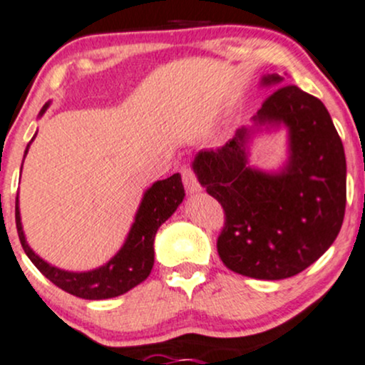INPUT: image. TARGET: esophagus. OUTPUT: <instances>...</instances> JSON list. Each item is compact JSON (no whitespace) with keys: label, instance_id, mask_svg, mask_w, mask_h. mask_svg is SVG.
Segmentation results:
<instances>
[{"label":"esophagus","instance_id":"1","mask_svg":"<svg viewBox=\"0 0 365 365\" xmlns=\"http://www.w3.org/2000/svg\"><path fill=\"white\" fill-rule=\"evenodd\" d=\"M181 175H182V184L186 187L187 193H198L202 190V184L198 182V178H196L195 170L191 169L190 165H184L181 169Z\"/></svg>","mask_w":365,"mask_h":365}]
</instances>
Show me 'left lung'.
<instances>
[{"label":"left lung","instance_id":"8db88e82","mask_svg":"<svg viewBox=\"0 0 365 365\" xmlns=\"http://www.w3.org/2000/svg\"><path fill=\"white\" fill-rule=\"evenodd\" d=\"M277 73L265 84H281ZM255 120L284 122L292 158L279 175L247 167L240 129L222 148L200 151L198 181L222 205L217 252L227 269L255 279H286L305 271L336 240L345 217L346 162L326 106L297 86H279Z\"/></svg>","mask_w":365,"mask_h":365}]
</instances>
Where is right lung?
<instances>
[{
  "label": "right lung",
  "instance_id": "obj_1",
  "mask_svg": "<svg viewBox=\"0 0 365 365\" xmlns=\"http://www.w3.org/2000/svg\"><path fill=\"white\" fill-rule=\"evenodd\" d=\"M48 105L41 110L44 113ZM29 150V145H27ZM26 150V155H27ZM184 198V187L181 175L174 174L163 181L155 182L146 191L139 207L136 220L124 243L120 252L113 257L108 264L96 271L89 272H67L51 267L44 260H41L31 248H29L26 237H24L22 224H20L19 198L15 203V224H17L19 240L22 243L24 252L31 259L32 264L39 269L44 277H48L53 284L58 286L63 292L73 297L84 298V300H105L118 294L128 293L139 282H143L150 276L153 267V241L158 227L174 214Z\"/></svg>",
  "mask_w": 365,
  "mask_h": 365
}]
</instances>
